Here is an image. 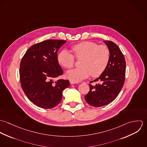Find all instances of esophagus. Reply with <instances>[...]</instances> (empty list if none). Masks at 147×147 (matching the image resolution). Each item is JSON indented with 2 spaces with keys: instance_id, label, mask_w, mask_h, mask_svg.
<instances>
[{
  "instance_id": "34e87169",
  "label": "esophagus",
  "mask_w": 147,
  "mask_h": 147,
  "mask_svg": "<svg viewBox=\"0 0 147 147\" xmlns=\"http://www.w3.org/2000/svg\"><path fill=\"white\" fill-rule=\"evenodd\" d=\"M69 82H70V84H75L78 83V82H75V81H73V80H70Z\"/></svg>"
}]
</instances>
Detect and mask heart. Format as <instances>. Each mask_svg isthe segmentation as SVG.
<instances>
[{"instance_id": "b5f03b06", "label": "heart", "mask_w": 147, "mask_h": 147, "mask_svg": "<svg viewBox=\"0 0 147 147\" xmlns=\"http://www.w3.org/2000/svg\"><path fill=\"white\" fill-rule=\"evenodd\" d=\"M73 55L67 50L61 51L57 56L58 63L65 68H70L74 64V57L82 59L81 67L68 70L67 77L73 81L79 82L90 75L98 76L105 71L110 59V51L105 45H98L93 42H83L71 47Z\"/></svg>"}]
</instances>
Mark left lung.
<instances>
[{"label":"left lung","instance_id":"obj_1","mask_svg":"<svg viewBox=\"0 0 147 147\" xmlns=\"http://www.w3.org/2000/svg\"><path fill=\"white\" fill-rule=\"evenodd\" d=\"M104 43L110 51L109 62L102 74L93 80L98 83L89 84V92L84 97L86 102L94 107L107 105L114 100L125 80L126 61L122 51L112 41H105Z\"/></svg>","mask_w":147,"mask_h":147}]
</instances>
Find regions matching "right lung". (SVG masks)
I'll list each match as a JSON object with an SVG mask.
<instances>
[{
	"mask_svg": "<svg viewBox=\"0 0 147 147\" xmlns=\"http://www.w3.org/2000/svg\"><path fill=\"white\" fill-rule=\"evenodd\" d=\"M66 41L49 40L35 44L21 59V87L29 100L38 107L51 109L62 99L63 90L69 86L68 80H54L63 74L57 53Z\"/></svg>",
	"mask_w": 147,
	"mask_h": 147,
	"instance_id": "1",
	"label": "right lung"
}]
</instances>
